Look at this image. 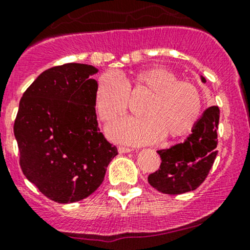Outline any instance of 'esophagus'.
I'll return each instance as SVG.
<instances>
[{"label": "esophagus", "mask_w": 250, "mask_h": 250, "mask_svg": "<svg viewBox=\"0 0 250 250\" xmlns=\"http://www.w3.org/2000/svg\"><path fill=\"white\" fill-rule=\"evenodd\" d=\"M118 151H119L120 154H124V152L132 151V149H131V147H128V146H119V147H118Z\"/></svg>", "instance_id": "esophagus-1"}]
</instances>
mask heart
I'll return each instance as SVG.
<instances>
[{"label": "heart", "instance_id": "heart-1", "mask_svg": "<svg viewBox=\"0 0 250 250\" xmlns=\"http://www.w3.org/2000/svg\"><path fill=\"white\" fill-rule=\"evenodd\" d=\"M146 90L150 96L141 108L143 117L124 118L108 127L112 139L130 144H146L188 133L203 112L200 90L193 83L179 81L174 72L155 66L136 72L132 80L106 71L99 77L94 104L101 122H113L127 111L130 90Z\"/></svg>", "mask_w": 250, "mask_h": 250}]
</instances>
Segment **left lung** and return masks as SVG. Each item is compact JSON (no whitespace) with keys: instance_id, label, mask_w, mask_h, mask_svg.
Segmentation results:
<instances>
[{"instance_id":"left-lung-1","label":"left lung","mask_w":250,"mask_h":250,"mask_svg":"<svg viewBox=\"0 0 250 250\" xmlns=\"http://www.w3.org/2000/svg\"><path fill=\"white\" fill-rule=\"evenodd\" d=\"M203 82H206L201 77ZM218 106L204 112L184 143L158 150L161 166L147 176V181L165 194H182L197 189L208 178L217 156Z\"/></svg>"}]
</instances>
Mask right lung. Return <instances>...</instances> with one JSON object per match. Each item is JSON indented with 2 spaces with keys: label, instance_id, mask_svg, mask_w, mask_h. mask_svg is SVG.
I'll list each match as a JSON object with an SVG mask.
<instances>
[{
  "label": "right lung",
  "instance_id": "obj_1",
  "mask_svg": "<svg viewBox=\"0 0 250 250\" xmlns=\"http://www.w3.org/2000/svg\"><path fill=\"white\" fill-rule=\"evenodd\" d=\"M98 69L68 63L40 74L23 93L14 135L23 175L45 197L68 204L89 197L103 184L117 146L96 120Z\"/></svg>",
  "mask_w": 250,
  "mask_h": 250
}]
</instances>
